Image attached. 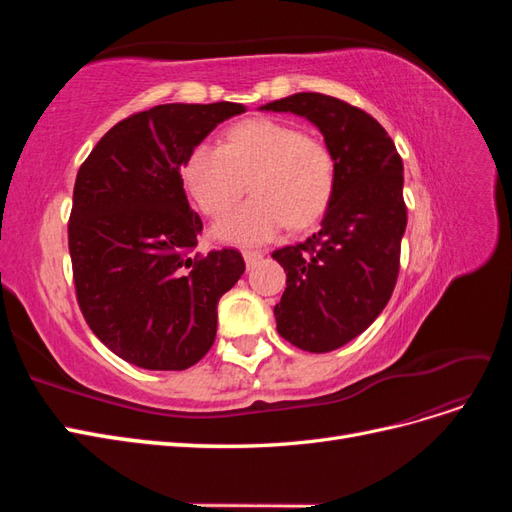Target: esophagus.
<instances>
[{"label":"esophagus","mask_w":512,"mask_h":512,"mask_svg":"<svg viewBox=\"0 0 512 512\" xmlns=\"http://www.w3.org/2000/svg\"><path fill=\"white\" fill-rule=\"evenodd\" d=\"M262 254L265 252H260V250H243V258H245V265L247 267H252V265H256V262L262 258Z\"/></svg>","instance_id":"1"}]
</instances>
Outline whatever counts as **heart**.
Masks as SVG:
<instances>
[{"label": "heart", "instance_id": "1", "mask_svg": "<svg viewBox=\"0 0 512 512\" xmlns=\"http://www.w3.org/2000/svg\"><path fill=\"white\" fill-rule=\"evenodd\" d=\"M181 179L209 218H222L235 207L250 181L254 196L215 226V235L232 243H262L286 224L307 228L322 218L335 192V158L318 136L275 119H245L226 132L222 147H192Z\"/></svg>", "mask_w": 512, "mask_h": 512}]
</instances>
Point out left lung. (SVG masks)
<instances>
[{
	"label": "left lung",
	"instance_id": "obj_1",
	"mask_svg": "<svg viewBox=\"0 0 512 512\" xmlns=\"http://www.w3.org/2000/svg\"><path fill=\"white\" fill-rule=\"evenodd\" d=\"M260 108L309 119L333 151L335 192L320 230L273 252L286 271L277 333L301 350L331 352L380 316L397 284L404 164L380 123L339 98L303 91Z\"/></svg>",
	"mask_w": 512,
	"mask_h": 512
}]
</instances>
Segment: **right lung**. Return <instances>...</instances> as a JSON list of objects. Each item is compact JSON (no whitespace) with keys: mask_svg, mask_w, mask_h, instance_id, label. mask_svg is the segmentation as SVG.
<instances>
[{"mask_svg":"<svg viewBox=\"0 0 512 512\" xmlns=\"http://www.w3.org/2000/svg\"><path fill=\"white\" fill-rule=\"evenodd\" d=\"M243 104H160L108 130L76 175L68 247L76 301L100 342L143 369L181 371L209 352L237 250L194 254L203 230L181 164Z\"/></svg>","mask_w":512,"mask_h":512,"instance_id":"1","label":"right lung"}]
</instances>
